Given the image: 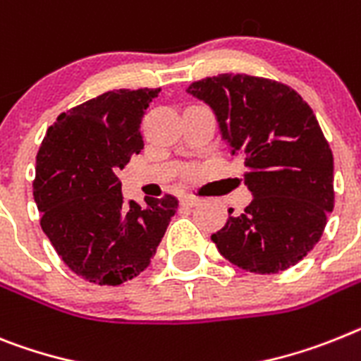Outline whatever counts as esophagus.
Segmentation results:
<instances>
[{"label": "esophagus", "instance_id": "obj_1", "mask_svg": "<svg viewBox=\"0 0 361 361\" xmlns=\"http://www.w3.org/2000/svg\"><path fill=\"white\" fill-rule=\"evenodd\" d=\"M199 202H201V199H199V197H195V195H184L183 199H180V204L190 206V208H192V206H197Z\"/></svg>", "mask_w": 361, "mask_h": 361}]
</instances>
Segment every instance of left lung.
I'll use <instances>...</instances> for the list:
<instances>
[{
    "instance_id": "obj_1",
    "label": "left lung",
    "mask_w": 361,
    "mask_h": 361,
    "mask_svg": "<svg viewBox=\"0 0 361 361\" xmlns=\"http://www.w3.org/2000/svg\"><path fill=\"white\" fill-rule=\"evenodd\" d=\"M186 91L212 107L254 195L212 235L221 255L255 274L300 263L334 208L332 151L310 106L288 85L248 75L199 80Z\"/></svg>"
}]
</instances>
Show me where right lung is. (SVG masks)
Returning <instances> with one entry per match:
<instances>
[{
    "label": "right lung",
    "mask_w": 361,
    "mask_h": 361,
    "mask_svg": "<svg viewBox=\"0 0 361 361\" xmlns=\"http://www.w3.org/2000/svg\"><path fill=\"white\" fill-rule=\"evenodd\" d=\"M160 89H116L61 113L36 155L42 230L76 276L120 285L147 269L178 208L173 195L124 204L118 171L144 147L140 124Z\"/></svg>",
    "instance_id": "obj_1"
}]
</instances>
